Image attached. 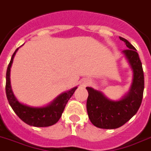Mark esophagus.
Here are the masks:
<instances>
[{
    "mask_svg": "<svg viewBox=\"0 0 151 151\" xmlns=\"http://www.w3.org/2000/svg\"><path fill=\"white\" fill-rule=\"evenodd\" d=\"M89 84V82L88 81H84V85L85 86V85H88V84Z\"/></svg>",
    "mask_w": 151,
    "mask_h": 151,
    "instance_id": "obj_1",
    "label": "esophagus"
}]
</instances>
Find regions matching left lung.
Listing matches in <instances>:
<instances>
[{
  "label": "left lung",
  "instance_id": "obj_1",
  "mask_svg": "<svg viewBox=\"0 0 151 151\" xmlns=\"http://www.w3.org/2000/svg\"><path fill=\"white\" fill-rule=\"evenodd\" d=\"M127 50L124 54L130 63L133 71V84L130 91L120 101H111L99 91L87 87L88 97L87 111L94 126L101 129H116L122 127L137 112L141 105L144 89V76L142 63L136 48L122 37Z\"/></svg>",
  "mask_w": 151,
  "mask_h": 151
}]
</instances>
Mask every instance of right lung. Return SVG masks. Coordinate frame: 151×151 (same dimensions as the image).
I'll return each mask as SVG.
<instances>
[{"instance_id":"right-lung-1","label":"right lung","mask_w":151,"mask_h":151,"mask_svg":"<svg viewBox=\"0 0 151 151\" xmlns=\"http://www.w3.org/2000/svg\"><path fill=\"white\" fill-rule=\"evenodd\" d=\"M17 50L12 55L6 73L5 90L8 102L16 115L26 124L36 127H46L52 126L58 122V120L62 116L67 101L71 98L77 89V87L67 92L63 93L62 95L57 97L53 102L46 107L32 108L20 103L16 99L12 92L11 82H10V69Z\"/></svg>"}]
</instances>
